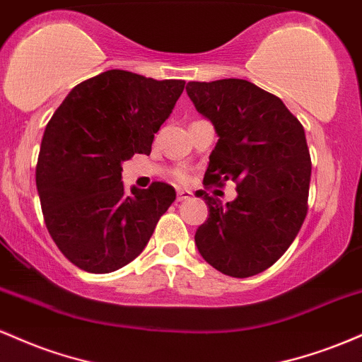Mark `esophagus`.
Wrapping results in <instances>:
<instances>
[{"mask_svg":"<svg viewBox=\"0 0 362 362\" xmlns=\"http://www.w3.org/2000/svg\"><path fill=\"white\" fill-rule=\"evenodd\" d=\"M189 198H192V192H188V189H177V194H176L177 202L189 200Z\"/></svg>","mask_w":362,"mask_h":362,"instance_id":"1","label":"esophagus"}]
</instances>
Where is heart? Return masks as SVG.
Segmentation results:
<instances>
[{
  "mask_svg": "<svg viewBox=\"0 0 362 362\" xmlns=\"http://www.w3.org/2000/svg\"><path fill=\"white\" fill-rule=\"evenodd\" d=\"M174 177H176V180L180 182H186L189 180V174H188V170H186V169H177L176 174H174Z\"/></svg>",
  "mask_w": 362,
  "mask_h": 362,
  "instance_id": "b5f03b06",
  "label": "heart"
}]
</instances>
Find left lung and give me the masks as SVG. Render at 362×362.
Here are the masks:
<instances>
[{
	"instance_id": "8db88e82",
	"label": "left lung",
	"mask_w": 362,
	"mask_h": 362,
	"mask_svg": "<svg viewBox=\"0 0 362 362\" xmlns=\"http://www.w3.org/2000/svg\"><path fill=\"white\" fill-rule=\"evenodd\" d=\"M186 92L218 135L203 185L234 181L238 192L226 205L203 193L209 218L194 243L229 277L262 274L286 253L308 214L311 157L303 124L277 95L247 80L189 82Z\"/></svg>"
}]
</instances>
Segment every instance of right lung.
Masks as SVG:
<instances>
[{
  "label": "right lung",
  "mask_w": 362,
  "mask_h": 362,
  "mask_svg": "<svg viewBox=\"0 0 362 362\" xmlns=\"http://www.w3.org/2000/svg\"><path fill=\"white\" fill-rule=\"evenodd\" d=\"M185 83L104 71L76 85L47 123L35 165L40 209L52 241L78 269L109 274L128 265L176 200L160 181L129 197L121 164L148 156Z\"/></svg>",
  "instance_id": "right-lung-1"
}]
</instances>
